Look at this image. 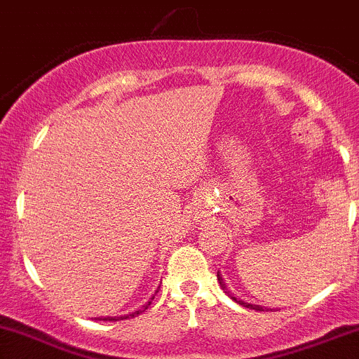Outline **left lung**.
Returning <instances> with one entry per match:
<instances>
[{
  "instance_id": "left-lung-1",
  "label": "left lung",
  "mask_w": 359,
  "mask_h": 359,
  "mask_svg": "<svg viewBox=\"0 0 359 359\" xmlns=\"http://www.w3.org/2000/svg\"><path fill=\"white\" fill-rule=\"evenodd\" d=\"M217 278H219V281H220V285H222V288H224V281H222V278L219 276V273H217ZM233 300H236L238 304H241V306L243 307H247V309H255V311H262V307L260 306H253V304H248V302H245V300H238L236 297H233Z\"/></svg>"
}]
</instances>
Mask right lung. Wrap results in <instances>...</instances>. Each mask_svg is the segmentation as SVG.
I'll list each match as a JSON object with an SVG mask.
<instances>
[{"mask_svg": "<svg viewBox=\"0 0 359 359\" xmlns=\"http://www.w3.org/2000/svg\"><path fill=\"white\" fill-rule=\"evenodd\" d=\"M147 306H151V302L147 304ZM146 307H144V309H146ZM137 314H140V311H135V313L128 314V316H121V318H99V320H102V321H107V320H109V321H112V320H126V318H133V316H137Z\"/></svg>", "mask_w": 359, "mask_h": 359, "instance_id": "1", "label": "right lung"}]
</instances>
